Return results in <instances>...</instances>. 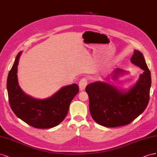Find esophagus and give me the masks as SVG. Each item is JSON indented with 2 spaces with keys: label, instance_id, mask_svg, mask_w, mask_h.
Listing matches in <instances>:
<instances>
[{
  "label": "esophagus",
  "instance_id": "1",
  "mask_svg": "<svg viewBox=\"0 0 157 157\" xmlns=\"http://www.w3.org/2000/svg\"><path fill=\"white\" fill-rule=\"evenodd\" d=\"M87 85V80L86 78H82L79 82V87L80 91H83Z\"/></svg>",
  "mask_w": 157,
  "mask_h": 157
}]
</instances>
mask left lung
I'll return each mask as SVG.
<instances>
[{"mask_svg": "<svg viewBox=\"0 0 157 157\" xmlns=\"http://www.w3.org/2000/svg\"><path fill=\"white\" fill-rule=\"evenodd\" d=\"M131 62L140 67L143 72L128 90L100 81L89 83L86 88L91 115L101 126L114 128L131 123L143 113L149 103L151 77L144 56L140 51L135 50ZM127 73L116 68L112 74V79L116 80ZM109 78V76L106 79Z\"/></svg>", "mask_w": 157, "mask_h": 157, "instance_id": "1", "label": "left lung"}]
</instances>
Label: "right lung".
Here are the masks:
<instances>
[{
	"instance_id": "add662e5",
	"label": "right lung",
	"mask_w": 157,
	"mask_h": 157,
	"mask_svg": "<svg viewBox=\"0 0 157 157\" xmlns=\"http://www.w3.org/2000/svg\"><path fill=\"white\" fill-rule=\"evenodd\" d=\"M21 51L16 58L7 79L8 100L14 113L35 128L46 129L58 126L68 113L71 101L79 92L77 84L62 87L54 95L43 99L25 94L17 80V66Z\"/></svg>"
}]
</instances>
